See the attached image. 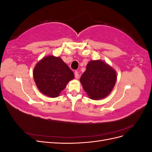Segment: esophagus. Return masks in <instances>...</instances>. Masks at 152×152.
I'll return each instance as SVG.
<instances>
[{
	"mask_svg": "<svg viewBox=\"0 0 152 152\" xmlns=\"http://www.w3.org/2000/svg\"><path fill=\"white\" fill-rule=\"evenodd\" d=\"M74 74H75V79H79V72H77V71H75V73H74Z\"/></svg>",
	"mask_w": 152,
	"mask_h": 152,
	"instance_id": "obj_1",
	"label": "esophagus"
}]
</instances>
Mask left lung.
Segmentation results:
<instances>
[{
  "instance_id": "obj_1",
  "label": "left lung",
  "mask_w": 152,
  "mask_h": 152,
  "mask_svg": "<svg viewBox=\"0 0 152 152\" xmlns=\"http://www.w3.org/2000/svg\"><path fill=\"white\" fill-rule=\"evenodd\" d=\"M117 80L116 72L101 60L91 61L80 79L82 87L92 99H100L112 91Z\"/></svg>"
}]
</instances>
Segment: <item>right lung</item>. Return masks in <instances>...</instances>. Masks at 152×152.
Instances as JSON below:
<instances>
[{"label":"right lung","instance_id":"add662e5","mask_svg":"<svg viewBox=\"0 0 152 152\" xmlns=\"http://www.w3.org/2000/svg\"><path fill=\"white\" fill-rule=\"evenodd\" d=\"M35 84L41 93L50 98L58 97L74 74L59 57L49 56L37 64L34 70Z\"/></svg>","mask_w":152,"mask_h":152}]
</instances>
